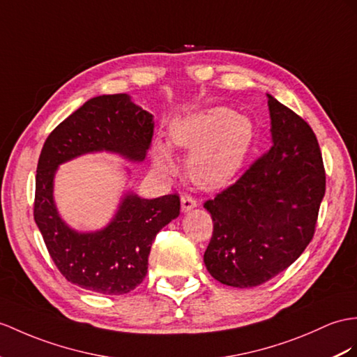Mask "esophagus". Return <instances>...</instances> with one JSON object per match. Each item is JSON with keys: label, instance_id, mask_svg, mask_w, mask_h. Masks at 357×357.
Returning a JSON list of instances; mask_svg holds the SVG:
<instances>
[{"label": "esophagus", "instance_id": "1", "mask_svg": "<svg viewBox=\"0 0 357 357\" xmlns=\"http://www.w3.org/2000/svg\"><path fill=\"white\" fill-rule=\"evenodd\" d=\"M180 202H181V212H185V213L190 212V211H192V208L197 207V199L194 197L188 195V194L181 195Z\"/></svg>", "mask_w": 357, "mask_h": 357}]
</instances>
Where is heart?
<instances>
[{
	"label": "heart",
	"instance_id": "obj_1",
	"mask_svg": "<svg viewBox=\"0 0 357 357\" xmlns=\"http://www.w3.org/2000/svg\"><path fill=\"white\" fill-rule=\"evenodd\" d=\"M169 139L174 146L190 151L188 171L195 183L216 189L236 176L253 142V126L248 118L216 106L177 116ZM153 159L162 171L176 168L168 145L160 141L153 146Z\"/></svg>",
	"mask_w": 357,
	"mask_h": 357
}]
</instances>
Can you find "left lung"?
Wrapping results in <instances>:
<instances>
[{
	"instance_id": "1",
	"label": "left lung",
	"mask_w": 357,
	"mask_h": 357,
	"mask_svg": "<svg viewBox=\"0 0 357 357\" xmlns=\"http://www.w3.org/2000/svg\"><path fill=\"white\" fill-rule=\"evenodd\" d=\"M273 146L207 199L213 221L204 265L215 280L253 288L284 271L314 238L326 171L314 130L266 93Z\"/></svg>"
}]
</instances>
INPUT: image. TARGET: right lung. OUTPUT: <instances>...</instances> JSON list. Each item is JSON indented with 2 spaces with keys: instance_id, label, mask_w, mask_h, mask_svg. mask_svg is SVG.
<instances>
[{
  "instance_id": "1",
  "label": "right lung",
  "mask_w": 357,
  "mask_h": 357,
  "mask_svg": "<svg viewBox=\"0 0 357 357\" xmlns=\"http://www.w3.org/2000/svg\"><path fill=\"white\" fill-rule=\"evenodd\" d=\"M153 132L151 113L127 93H115L86 101L47 137L38 162L33 213L51 259L68 282L92 292L123 295L145 279L155 234L180 215L177 194L146 199L127 192L106 227L84 233L60 218L53 189L59 165L78 155L109 151L142 162Z\"/></svg>"
}]
</instances>
